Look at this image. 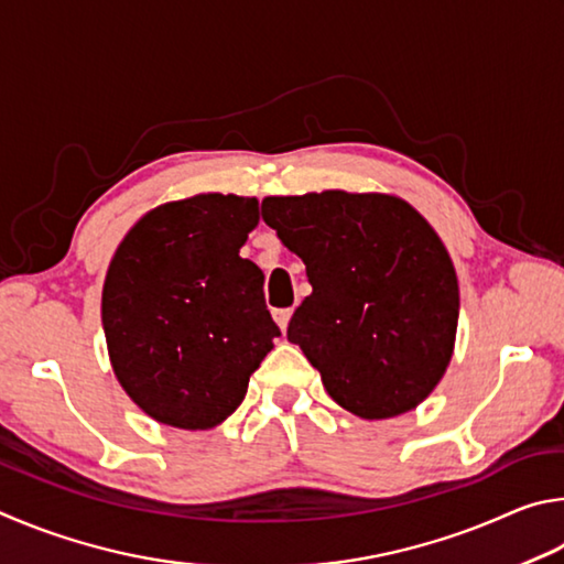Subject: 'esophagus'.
<instances>
[{"label":"esophagus","instance_id":"esophagus-1","mask_svg":"<svg viewBox=\"0 0 564 564\" xmlns=\"http://www.w3.org/2000/svg\"><path fill=\"white\" fill-rule=\"evenodd\" d=\"M290 319H292V310H274V322L280 324L282 332H288Z\"/></svg>","mask_w":564,"mask_h":564}]
</instances>
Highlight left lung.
Wrapping results in <instances>:
<instances>
[{
	"mask_svg": "<svg viewBox=\"0 0 564 564\" xmlns=\"http://www.w3.org/2000/svg\"><path fill=\"white\" fill-rule=\"evenodd\" d=\"M262 220L307 264L312 294L288 339L361 419L416 409L436 389L458 327V280L433 227L393 195L264 197Z\"/></svg>",
	"mask_w": 564,
	"mask_h": 564,
	"instance_id": "left-lung-1",
	"label": "left lung"
}]
</instances>
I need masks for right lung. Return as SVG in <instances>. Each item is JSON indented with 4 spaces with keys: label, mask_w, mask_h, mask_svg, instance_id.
<instances>
[{
    "label": "right lung",
    "mask_w": 564,
    "mask_h": 564,
    "mask_svg": "<svg viewBox=\"0 0 564 564\" xmlns=\"http://www.w3.org/2000/svg\"><path fill=\"white\" fill-rule=\"evenodd\" d=\"M257 220L254 197L165 203L133 225L108 267L101 319L113 371L165 426L223 423L280 337L264 274L240 257Z\"/></svg>",
    "instance_id": "right-lung-1"
}]
</instances>
